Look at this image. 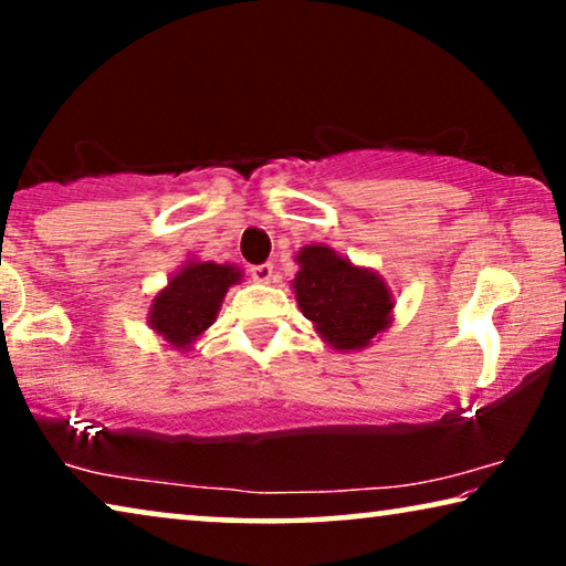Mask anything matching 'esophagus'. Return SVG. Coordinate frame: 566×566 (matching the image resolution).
I'll return each mask as SVG.
<instances>
[{"label":"esophagus","mask_w":566,"mask_h":566,"mask_svg":"<svg viewBox=\"0 0 566 566\" xmlns=\"http://www.w3.org/2000/svg\"><path fill=\"white\" fill-rule=\"evenodd\" d=\"M252 277L258 283H273L275 270H273V265H270V262H262V265H254L252 268Z\"/></svg>","instance_id":"34e87169"}]
</instances>
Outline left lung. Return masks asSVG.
<instances>
[{"mask_svg": "<svg viewBox=\"0 0 566 566\" xmlns=\"http://www.w3.org/2000/svg\"><path fill=\"white\" fill-rule=\"evenodd\" d=\"M298 273L291 281L301 314L339 353L366 350L391 327L394 293L374 268L355 265L327 244L296 252Z\"/></svg>", "mask_w": 566, "mask_h": 566, "instance_id": "8db88e82", "label": "left lung"}]
</instances>
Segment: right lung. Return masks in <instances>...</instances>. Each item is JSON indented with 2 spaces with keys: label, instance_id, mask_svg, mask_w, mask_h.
Listing matches in <instances>:
<instances>
[{
  "label": "right lung",
  "instance_id": "add662e5",
  "mask_svg": "<svg viewBox=\"0 0 566 566\" xmlns=\"http://www.w3.org/2000/svg\"><path fill=\"white\" fill-rule=\"evenodd\" d=\"M242 268L231 262L185 260L165 289L154 293L146 324L169 350L190 353L221 312L231 285L242 283Z\"/></svg>",
  "mask_w": 566,
  "mask_h": 566
}]
</instances>
